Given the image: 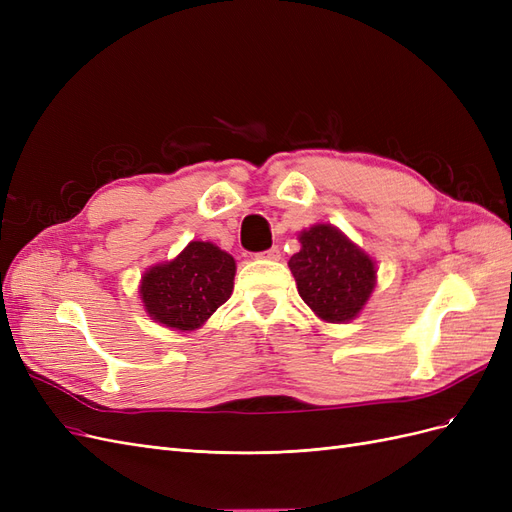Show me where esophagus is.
Instances as JSON below:
<instances>
[{"mask_svg": "<svg viewBox=\"0 0 512 512\" xmlns=\"http://www.w3.org/2000/svg\"><path fill=\"white\" fill-rule=\"evenodd\" d=\"M260 258H267V260H280V256H282V252H280V247L277 245H273L271 250H267V252H262V254H258Z\"/></svg>", "mask_w": 512, "mask_h": 512, "instance_id": "esophagus-1", "label": "esophagus"}]
</instances>
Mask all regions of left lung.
<instances>
[{
  "mask_svg": "<svg viewBox=\"0 0 512 512\" xmlns=\"http://www.w3.org/2000/svg\"><path fill=\"white\" fill-rule=\"evenodd\" d=\"M301 252L288 267L301 299L327 322H346L361 312L376 284V267L331 224L301 232Z\"/></svg>",
  "mask_w": 512,
  "mask_h": 512,
  "instance_id": "obj_1",
  "label": "left lung"
}]
</instances>
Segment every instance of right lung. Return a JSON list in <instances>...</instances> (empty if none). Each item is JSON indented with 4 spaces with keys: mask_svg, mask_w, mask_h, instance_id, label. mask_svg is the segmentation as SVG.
<instances>
[{
    "mask_svg": "<svg viewBox=\"0 0 512 512\" xmlns=\"http://www.w3.org/2000/svg\"><path fill=\"white\" fill-rule=\"evenodd\" d=\"M235 269V258L218 245L192 241L175 260L145 273L141 299L164 327L194 331L230 299Z\"/></svg>",
    "mask_w": 512,
    "mask_h": 512,
    "instance_id": "add662e5",
    "label": "right lung"
}]
</instances>
